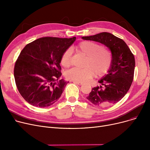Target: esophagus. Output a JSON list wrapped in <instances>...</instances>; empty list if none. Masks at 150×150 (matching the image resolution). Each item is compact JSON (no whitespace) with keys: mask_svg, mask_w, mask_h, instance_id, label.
Returning <instances> with one entry per match:
<instances>
[{"mask_svg":"<svg viewBox=\"0 0 150 150\" xmlns=\"http://www.w3.org/2000/svg\"><path fill=\"white\" fill-rule=\"evenodd\" d=\"M73 82L77 84L78 85H79V86H81V85L83 84V83L82 82H80V81H73Z\"/></svg>","mask_w":150,"mask_h":150,"instance_id":"obj_1","label":"esophagus"}]
</instances>
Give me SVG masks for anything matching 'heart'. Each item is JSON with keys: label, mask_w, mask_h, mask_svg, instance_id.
<instances>
[{"label": "heart", "mask_w": 150, "mask_h": 150, "mask_svg": "<svg viewBox=\"0 0 150 150\" xmlns=\"http://www.w3.org/2000/svg\"><path fill=\"white\" fill-rule=\"evenodd\" d=\"M75 50L81 54L87 57L84 68L74 67L66 72L68 80L74 81L85 82L89 80L96 74L100 77L105 75L112 64V56L105 47L92 41H84L75 47ZM72 52L66 50L62 54L61 64L69 67L72 64Z\"/></svg>", "instance_id": "obj_1"}]
</instances>
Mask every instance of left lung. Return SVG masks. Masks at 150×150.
Here are the masks:
<instances>
[{
    "label": "left lung",
    "mask_w": 150,
    "mask_h": 150,
    "mask_svg": "<svg viewBox=\"0 0 150 150\" xmlns=\"http://www.w3.org/2000/svg\"><path fill=\"white\" fill-rule=\"evenodd\" d=\"M81 38L105 45L112 54L111 67L98 81L101 85L93 88L86 98L92 104L100 106L117 103L131 87L135 68L134 57L125 42L111 33L103 32Z\"/></svg>",
    "instance_id": "8db88e82"
}]
</instances>
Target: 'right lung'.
Segmentation results:
<instances>
[{
	"label": "right lung",
	"mask_w": 150,
	"mask_h": 150,
	"mask_svg": "<svg viewBox=\"0 0 150 150\" xmlns=\"http://www.w3.org/2000/svg\"><path fill=\"white\" fill-rule=\"evenodd\" d=\"M75 40L76 37L41 38L22 49L14 76L19 93L29 104L45 108L59 100L69 83L59 79L61 58Z\"/></svg>",
	"instance_id": "1"
}]
</instances>
